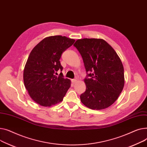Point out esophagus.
<instances>
[{"label": "esophagus", "mask_w": 147, "mask_h": 147, "mask_svg": "<svg viewBox=\"0 0 147 147\" xmlns=\"http://www.w3.org/2000/svg\"><path fill=\"white\" fill-rule=\"evenodd\" d=\"M72 82H73V83H75L77 81H76V79H74V80H72Z\"/></svg>", "instance_id": "1"}]
</instances>
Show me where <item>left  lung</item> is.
<instances>
[{"label": "left lung", "mask_w": 147, "mask_h": 147, "mask_svg": "<svg viewBox=\"0 0 147 147\" xmlns=\"http://www.w3.org/2000/svg\"><path fill=\"white\" fill-rule=\"evenodd\" d=\"M74 46L81 54L87 76L81 102L93 110L106 109L119 97L124 84V69L115 50L102 39L83 38Z\"/></svg>", "instance_id": "1"}]
</instances>
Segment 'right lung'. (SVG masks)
Listing matches in <instances>:
<instances>
[{"instance_id": "1", "label": "right lung", "mask_w": 147, "mask_h": 147, "mask_svg": "<svg viewBox=\"0 0 147 147\" xmlns=\"http://www.w3.org/2000/svg\"><path fill=\"white\" fill-rule=\"evenodd\" d=\"M75 41L65 36H55L41 40L31 51L24 70V82L31 98L37 104L50 107L61 102L71 87L64 78L60 62L62 54Z\"/></svg>"}]
</instances>
